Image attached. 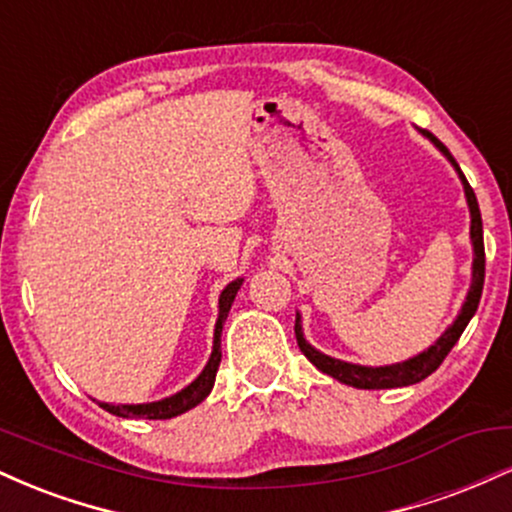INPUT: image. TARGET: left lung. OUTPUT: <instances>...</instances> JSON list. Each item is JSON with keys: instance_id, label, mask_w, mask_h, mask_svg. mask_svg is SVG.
Masks as SVG:
<instances>
[{"instance_id": "obj_1", "label": "left lung", "mask_w": 512, "mask_h": 512, "mask_svg": "<svg viewBox=\"0 0 512 512\" xmlns=\"http://www.w3.org/2000/svg\"><path fill=\"white\" fill-rule=\"evenodd\" d=\"M424 137H428L433 144H436V149L445 158H448V161L452 163V168L457 170V175H460V180H462L464 197H467V204H469V216H472V226H469V238H472V248H474L472 284H469L467 298H464L460 315L455 317V322H452L448 330L440 334V337L436 339V344L428 346V349L421 351L419 356L409 358V361H402V363H392V366H378V368L356 366V363H346V361H339V358L322 354V351H317L315 346H310L308 342H305L301 315L296 313V327H293V330H296L298 346H301L305 358H308V361L313 363L317 370L332 375V378L339 380V383L358 387V390H390V387H407V385L421 383V380L428 378V375H431L433 370L443 363V358L450 354V349L457 344V339H460L464 327L469 325V320H472L474 313H477L481 289H484V269H486L484 228H481V211H479L477 195H474V190L469 187L467 178H464L460 166H457V161L452 158L448 146H445L443 142H438V139L433 137L431 132H426V129H424Z\"/></svg>"}]
</instances>
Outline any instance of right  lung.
Listing matches in <instances>:
<instances>
[{
  "label": "right lung",
  "mask_w": 512,
  "mask_h": 512,
  "mask_svg": "<svg viewBox=\"0 0 512 512\" xmlns=\"http://www.w3.org/2000/svg\"><path fill=\"white\" fill-rule=\"evenodd\" d=\"M240 286H243V279H236L221 291L219 320H216V327H214V349H211L207 366H204L202 373H199L197 378L185 387V390L175 392V395H170L166 399H158V402H146V404H108V402H98V404H101L105 411H110V414L122 416V419H173V416L185 414V411L197 407L199 402H204L211 392V387H214L216 370H219V363H221L223 322H226L228 310H231L233 301H236V293Z\"/></svg>",
  "instance_id": "1"
}]
</instances>
